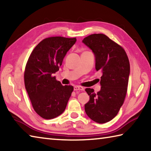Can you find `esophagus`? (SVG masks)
Here are the masks:
<instances>
[{"instance_id": "1", "label": "esophagus", "mask_w": 151, "mask_h": 151, "mask_svg": "<svg viewBox=\"0 0 151 151\" xmlns=\"http://www.w3.org/2000/svg\"><path fill=\"white\" fill-rule=\"evenodd\" d=\"M74 90H75V91H84V88L83 87V86H75V87H74Z\"/></svg>"}]
</instances>
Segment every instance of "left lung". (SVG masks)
Instances as JSON below:
<instances>
[{
  "instance_id": "1",
  "label": "left lung",
  "mask_w": 151,
  "mask_h": 151,
  "mask_svg": "<svg viewBox=\"0 0 151 151\" xmlns=\"http://www.w3.org/2000/svg\"><path fill=\"white\" fill-rule=\"evenodd\" d=\"M83 42L95 55L96 71H101V91L85 89L90 100L85 105L86 114L98 123H105L115 117L124 103L130 74V63L121 45L104 34H93Z\"/></svg>"
}]
</instances>
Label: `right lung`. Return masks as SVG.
I'll return each instance as SVG.
<instances>
[{
  "label": "right lung",
  "mask_w": 151,
  "mask_h": 151,
  "mask_svg": "<svg viewBox=\"0 0 151 151\" xmlns=\"http://www.w3.org/2000/svg\"><path fill=\"white\" fill-rule=\"evenodd\" d=\"M76 38L51 37L43 39L32 51L24 73V85L35 111L52 119L65 111L74 88L63 86L53 74L59 70L64 57Z\"/></svg>",
  "instance_id": "1"
}]
</instances>
